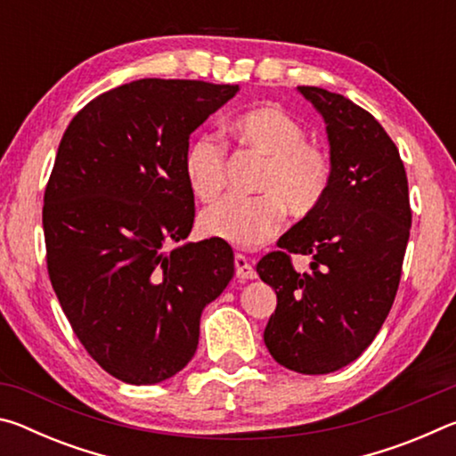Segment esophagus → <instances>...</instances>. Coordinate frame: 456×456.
Segmentation results:
<instances>
[{"instance_id":"1","label":"esophagus","mask_w":456,"mask_h":456,"mask_svg":"<svg viewBox=\"0 0 456 456\" xmlns=\"http://www.w3.org/2000/svg\"><path fill=\"white\" fill-rule=\"evenodd\" d=\"M257 275L256 267L251 265V261L247 259L245 256H235V277L239 281H247L253 280Z\"/></svg>"}]
</instances>
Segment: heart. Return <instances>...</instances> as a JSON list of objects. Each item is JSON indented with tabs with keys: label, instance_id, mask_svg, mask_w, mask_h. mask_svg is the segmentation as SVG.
<instances>
[{
	"label": "heart",
	"instance_id": "obj_1",
	"mask_svg": "<svg viewBox=\"0 0 456 456\" xmlns=\"http://www.w3.org/2000/svg\"><path fill=\"white\" fill-rule=\"evenodd\" d=\"M231 133L247 151L265 157L256 197L227 195L200 213L205 235L235 247H257L280 233L285 209L296 217L314 213L331 183V159L323 146L305 141V128L275 102L243 110ZM183 175L192 195L211 200L225 187L227 149L211 134L192 141L183 159Z\"/></svg>",
	"mask_w": 456,
	"mask_h": 456
}]
</instances>
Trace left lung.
<instances>
[{
  "instance_id": "left-lung-1",
  "label": "left lung",
  "mask_w": 456,
  "mask_h": 456,
  "mask_svg": "<svg viewBox=\"0 0 456 456\" xmlns=\"http://www.w3.org/2000/svg\"><path fill=\"white\" fill-rule=\"evenodd\" d=\"M297 90L326 120L331 183L257 264L277 293L264 339L293 372L330 374L372 344L395 304L412 211L403 159L380 122L336 92ZM291 255H310L311 272L297 274Z\"/></svg>"
}]
</instances>
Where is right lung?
<instances>
[{
    "label": "right lung",
    "instance_id": "right-lung-1",
    "mask_svg": "<svg viewBox=\"0 0 456 456\" xmlns=\"http://www.w3.org/2000/svg\"><path fill=\"white\" fill-rule=\"evenodd\" d=\"M237 84L144 78L82 108L44 192L52 288L84 348L126 384L189 364L203 307L235 273L233 249L187 239L195 197L183 175L189 136Z\"/></svg>",
    "mask_w": 456,
    "mask_h": 456
}]
</instances>
